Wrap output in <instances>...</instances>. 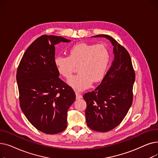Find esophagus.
Segmentation results:
<instances>
[{
	"label": "esophagus",
	"instance_id": "34e87169",
	"mask_svg": "<svg viewBox=\"0 0 158 158\" xmlns=\"http://www.w3.org/2000/svg\"><path fill=\"white\" fill-rule=\"evenodd\" d=\"M76 99H77V100H79V99H80L82 97V96L79 93H76Z\"/></svg>",
	"mask_w": 158,
	"mask_h": 158
}]
</instances>
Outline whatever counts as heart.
Instances as JSON below:
<instances>
[{
  "label": "heart",
  "mask_w": 158,
  "mask_h": 158,
  "mask_svg": "<svg viewBox=\"0 0 158 158\" xmlns=\"http://www.w3.org/2000/svg\"><path fill=\"white\" fill-rule=\"evenodd\" d=\"M110 61V53L104 45L86 42L72 46L69 56H57L54 59L58 72L66 79L71 77L75 66L79 65V73L69 81L70 86L77 92L88 88L93 82H100L106 75Z\"/></svg>",
  "instance_id": "1"
}]
</instances>
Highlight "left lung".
Listing matches in <instances>:
<instances>
[{"mask_svg":"<svg viewBox=\"0 0 158 158\" xmlns=\"http://www.w3.org/2000/svg\"><path fill=\"white\" fill-rule=\"evenodd\" d=\"M95 37L108 39L113 45L114 60L101 83L83 95L87 126L98 132L110 131L122 122L132 103L135 72L127 50L109 35Z\"/></svg>","mask_w":158,"mask_h":158,"instance_id":"1","label":"left lung"}]
</instances>
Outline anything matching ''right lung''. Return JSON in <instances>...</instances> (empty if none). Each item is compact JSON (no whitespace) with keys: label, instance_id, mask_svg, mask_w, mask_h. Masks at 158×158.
Here are the masks:
<instances>
[{"label":"right lung","instance_id":"add662e5","mask_svg":"<svg viewBox=\"0 0 158 158\" xmlns=\"http://www.w3.org/2000/svg\"><path fill=\"white\" fill-rule=\"evenodd\" d=\"M70 40L42 35L27 48L19 63L16 81L21 110L36 129L48 135L67 127V111L76 99L72 88L59 77L55 45Z\"/></svg>","mask_w":158,"mask_h":158}]
</instances>
